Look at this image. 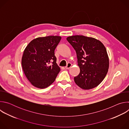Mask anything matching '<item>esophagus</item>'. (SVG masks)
Returning <instances> with one entry per match:
<instances>
[{
  "label": "esophagus",
  "instance_id": "obj_1",
  "mask_svg": "<svg viewBox=\"0 0 129 129\" xmlns=\"http://www.w3.org/2000/svg\"><path fill=\"white\" fill-rule=\"evenodd\" d=\"M71 66H72V64H71V63H68L67 64L66 66L65 67V68H66V69H69V68H70Z\"/></svg>",
  "mask_w": 129,
  "mask_h": 129
}]
</instances>
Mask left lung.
<instances>
[{"instance_id": "8db88e82", "label": "left lung", "mask_w": 129, "mask_h": 129, "mask_svg": "<svg viewBox=\"0 0 129 129\" xmlns=\"http://www.w3.org/2000/svg\"><path fill=\"white\" fill-rule=\"evenodd\" d=\"M76 50L79 75L74 78L76 84L84 90L97 87L103 81L109 67V57L104 45L99 40L83 35L66 38Z\"/></svg>"}]
</instances>
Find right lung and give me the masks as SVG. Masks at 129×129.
Instances as JSON below:
<instances>
[{
  "label": "right lung",
  "mask_w": 129,
  "mask_h": 129,
  "mask_svg": "<svg viewBox=\"0 0 129 129\" xmlns=\"http://www.w3.org/2000/svg\"><path fill=\"white\" fill-rule=\"evenodd\" d=\"M61 39L49 36L33 39L25 47L21 64L27 80L34 87L43 89L54 82L60 71L54 50Z\"/></svg>",
  "instance_id": "add662e5"
}]
</instances>
